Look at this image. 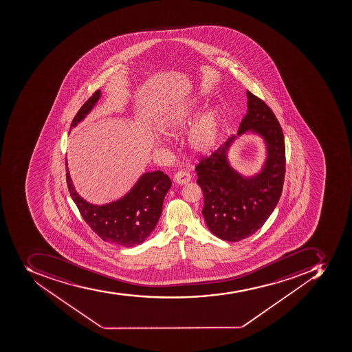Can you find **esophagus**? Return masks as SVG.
<instances>
[{
    "instance_id": "1",
    "label": "esophagus",
    "mask_w": 352,
    "mask_h": 352,
    "mask_svg": "<svg viewBox=\"0 0 352 352\" xmlns=\"http://www.w3.org/2000/svg\"><path fill=\"white\" fill-rule=\"evenodd\" d=\"M190 179H192V176L186 170H178L174 176V182L178 185L189 183Z\"/></svg>"
}]
</instances>
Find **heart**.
<instances>
[{
  "instance_id": "1",
  "label": "heart",
  "mask_w": 352,
  "mask_h": 352,
  "mask_svg": "<svg viewBox=\"0 0 352 352\" xmlns=\"http://www.w3.org/2000/svg\"><path fill=\"white\" fill-rule=\"evenodd\" d=\"M192 109L179 106L167 113L163 127L167 132H176L186 129L192 120ZM220 118L217 109L210 111L198 120L189 135V143L198 154H209L214 148L219 138Z\"/></svg>"
}]
</instances>
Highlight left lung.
I'll list each match as a JSON object with an SVG mask.
<instances>
[{"label": "left lung", "mask_w": 352, "mask_h": 352, "mask_svg": "<svg viewBox=\"0 0 352 352\" xmlns=\"http://www.w3.org/2000/svg\"><path fill=\"white\" fill-rule=\"evenodd\" d=\"M248 111L241 120L238 136L246 132L265 140L266 162L261 173L245 177L229 164L227 152L236 136L195 169L204 194V219L220 239L239 241L263 227L277 206L286 173V148L283 129L270 107L247 91Z\"/></svg>", "instance_id": "left-lung-1"}]
</instances>
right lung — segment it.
I'll return each instance as SVG.
<instances>
[{
    "mask_svg": "<svg viewBox=\"0 0 352 352\" xmlns=\"http://www.w3.org/2000/svg\"><path fill=\"white\" fill-rule=\"evenodd\" d=\"M100 98L95 91L72 120L71 129L86 118ZM66 182L72 199L93 232L104 241L118 246H138L152 234L163 210L164 198L172 186L170 178L160 170L145 173L124 197L105 205H93L75 190L67 163Z\"/></svg>",
    "mask_w": 352,
    "mask_h": 352,
    "instance_id": "1",
    "label": "right lung"
}]
</instances>
